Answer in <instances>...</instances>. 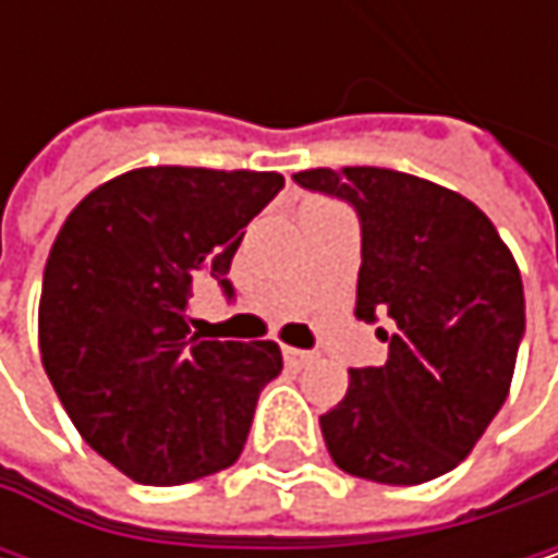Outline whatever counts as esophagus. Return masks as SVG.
I'll return each instance as SVG.
<instances>
[{
    "instance_id": "1",
    "label": "esophagus",
    "mask_w": 558,
    "mask_h": 558,
    "mask_svg": "<svg viewBox=\"0 0 558 558\" xmlns=\"http://www.w3.org/2000/svg\"><path fill=\"white\" fill-rule=\"evenodd\" d=\"M283 359H287V365L303 368L306 362H313V352H303V349H290V345H283Z\"/></svg>"
}]
</instances>
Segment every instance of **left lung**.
Segmentation results:
<instances>
[{
	"label": "left lung",
	"instance_id": "left-lung-1",
	"mask_svg": "<svg viewBox=\"0 0 558 558\" xmlns=\"http://www.w3.org/2000/svg\"><path fill=\"white\" fill-rule=\"evenodd\" d=\"M293 180L355 206V316L388 323V362L352 368L345 397L319 416L332 462L381 485L452 472L513 378L526 319L510 248L472 199L413 173L313 168Z\"/></svg>",
	"mask_w": 558,
	"mask_h": 558
}]
</instances>
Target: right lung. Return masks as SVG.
Returning a JSON list of instances; mask_svg holds the SVG:
<instances>
[{
	"instance_id": "add662e5",
	"label": "right lung",
	"mask_w": 558,
	"mask_h": 558,
	"mask_svg": "<svg viewBox=\"0 0 558 558\" xmlns=\"http://www.w3.org/2000/svg\"><path fill=\"white\" fill-rule=\"evenodd\" d=\"M275 170L138 168L86 193L60 226L41 283V365L93 452L142 485L229 469L278 342L190 332L193 283L229 265L242 229L278 196Z\"/></svg>"
}]
</instances>
